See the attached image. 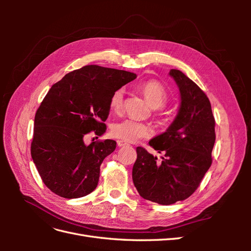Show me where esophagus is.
I'll return each instance as SVG.
<instances>
[{
  "label": "esophagus",
  "mask_w": 251,
  "mask_h": 251,
  "mask_svg": "<svg viewBox=\"0 0 251 251\" xmlns=\"http://www.w3.org/2000/svg\"><path fill=\"white\" fill-rule=\"evenodd\" d=\"M117 146H118L119 148H125V147H128V146H130V144H128V143L126 142V141H124V140H118V141H117Z\"/></svg>",
  "instance_id": "esophagus-1"
}]
</instances>
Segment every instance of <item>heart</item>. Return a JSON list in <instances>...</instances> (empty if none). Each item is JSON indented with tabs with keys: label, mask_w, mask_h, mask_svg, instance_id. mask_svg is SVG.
<instances>
[{
	"label": "heart",
	"mask_w": 251,
	"mask_h": 251,
	"mask_svg": "<svg viewBox=\"0 0 251 251\" xmlns=\"http://www.w3.org/2000/svg\"><path fill=\"white\" fill-rule=\"evenodd\" d=\"M139 90L153 109H160L166 104L169 94L166 89L159 81L149 80L142 83ZM124 89L114 91L110 98V107L113 111H119L124 102ZM154 131L149 125L137 123L132 119H123L114 123L111 126V134L115 138L126 142H135L141 138H149Z\"/></svg>",
	"instance_id": "obj_1"
}]
</instances>
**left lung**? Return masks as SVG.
Wrapping results in <instances>:
<instances>
[{
    "mask_svg": "<svg viewBox=\"0 0 251 251\" xmlns=\"http://www.w3.org/2000/svg\"><path fill=\"white\" fill-rule=\"evenodd\" d=\"M169 74L179 88V111L168 130L149 142L165 155L157 161V157L138 147L132 172L142 198L161 205L183 201L194 194L210 168L216 140L208 97L184 73L172 69Z\"/></svg>",
    "mask_w": 251,
    "mask_h": 251,
    "instance_id": "8db88e82",
    "label": "left lung"
}]
</instances>
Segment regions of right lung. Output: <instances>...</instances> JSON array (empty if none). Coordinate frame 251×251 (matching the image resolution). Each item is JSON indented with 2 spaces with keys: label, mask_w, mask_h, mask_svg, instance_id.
<instances>
[{
  "label": "right lung",
  "mask_w": 251,
  "mask_h": 251,
  "mask_svg": "<svg viewBox=\"0 0 251 251\" xmlns=\"http://www.w3.org/2000/svg\"><path fill=\"white\" fill-rule=\"evenodd\" d=\"M136 78L124 70L90 65L66 74L45 96L34 118L31 157L51 192L67 199L96 188L103 159L116 141L85 143L91 132L102 135L114 91Z\"/></svg>",
  "instance_id": "right-lung-1"
}]
</instances>
